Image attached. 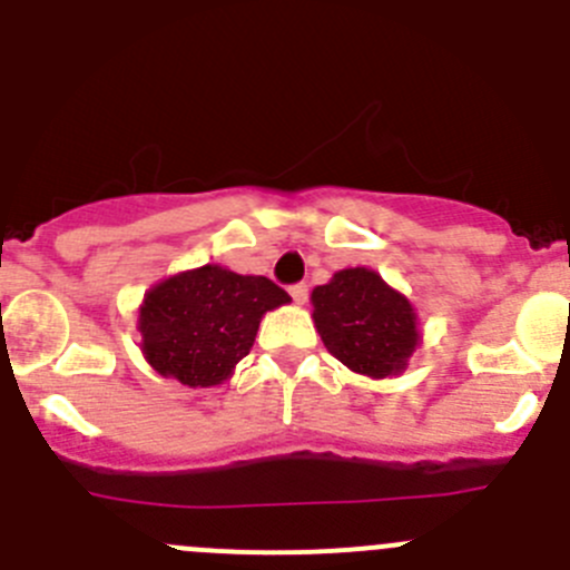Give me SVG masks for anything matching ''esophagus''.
<instances>
[{
	"mask_svg": "<svg viewBox=\"0 0 570 570\" xmlns=\"http://www.w3.org/2000/svg\"><path fill=\"white\" fill-rule=\"evenodd\" d=\"M289 295H292V301L297 303V306H303V303L309 301V286H306V284L289 286Z\"/></svg>",
	"mask_w": 570,
	"mask_h": 570,
	"instance_id": "obj_1",
	"label": "esophagus"
}]
</instances>
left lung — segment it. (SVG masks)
Segmentation results:
<instances>
[{
    "instance_id": "1",
    "label": "left lung",
    "mask_w": 570,
    "mask_h": 570,
    "mask_svg": "<svg viewBox=\"0 0 570 570\" xmlns=\"http://www.w3.org/2000/svg\"><path fill=\"white\" fill-rule=\"evenodd\" d=\"M312 317L328 354L371 380L396 376L419 345L411 301L374 269L348 267L312 292Z\"/></svg>"
}]
</instances>
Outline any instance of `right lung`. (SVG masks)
Instances as JSON below:
<instances>
[{"label":"right lung","mask_w":570,"mask_h":570,"mask_svg":"<svg viewBox=\"0 0 570 570\" xmlns=\"http://www.w3.org/2000/svg\"><path fill=\"white\" fill-rule=\"evenodd\" d=\"M289 301L264 275H238L219 264L171 275L142 297V357L188 387L222 385L253 348L261 317Z\"/></svg>","instance_id":"right-lung-1"}]
</instances>
